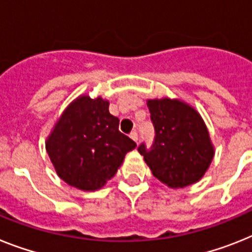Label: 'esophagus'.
<instances>
[{
  "label": "esophagus",
  "instance_id": "esophagus-1",
  "mask_svg": "<svg viewBox=\"0 0 252 252\" xmlns=\"http://www.w3.org/2000/svg\"><path fill=\"white\" fill-rule=\"evenodd\" d=\"M129 137L134 141V142H138V134H137V132H132L129 134Z\"/></svg>",
  "mask_w": 252,
  "mask_h": 252
}]
</instances>
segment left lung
I'll return each mask as SVG.
<instances>
[{
	"instance_id": "left-lung-1",
	"label": "left lung",
	"mask_w": 252,
	"mask_h": 252,
	"mask_svg": "<svg viewBox=\"0 0 252 252\" xmlns=\"http://www.w3.org/2000/svg\"><path fill=\"white\" fill-rule=\"evenodd\" d=\"M155 126L151 150L138 147L155 178L170 188L193 185L204 177L215 150L204 119L191 105L179 98L147 100Z\"/></svg>"
}]
</instances>
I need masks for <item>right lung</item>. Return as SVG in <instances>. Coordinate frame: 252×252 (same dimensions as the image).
Returning a JSON list of instances; mask_svg holds the SVG:
<instances>
[{
  "instance_id": "add662e5",
  "label": "right lung",
  "mask_w": 252,
  "mask_h": 252,
  "mask_svg": "<svg viewBox=\"0 0 252 252\" xmlns=\"http://www.w3.org/2000/svg\"><path fill=\"white\" fill-rule=\"evenodd\" d=\"M136 142L119 132L109 101L80 94L67 105L46 139V151L65 183L97 191L116 174Z\"/></svg>"
}]
</instances>
